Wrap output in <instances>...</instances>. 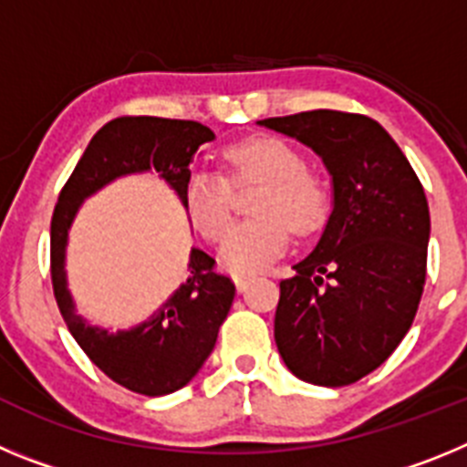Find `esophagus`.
I'll list each match as a JSON object with an SVG mask.
<instances>
[{"label": "esophagus", "mask_w": 467, "mask_h": 467, "mask_svg": "<svg viewBox=\"0 0 467 467\" xmlns=\"http://www.w3.org/2000/svg\"><path fill=\"white\" fill-rule=\"evenodd\" d=\"M234 283H236L238 292H245L247 283H250V275H234Z\"/></svg>", "instance_id": "1"}]
</instances>
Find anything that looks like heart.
Wrapping results in <instances>:
<instances>
[{"mask_svg": "<svg viewBox=\"0 0 467 467\" xmlns=\"http://www.w3.org/2000/svg\"><path fill=\"white\" fill-rule=\"evenodd\" d=\"M234 182H262L253 201L257 217L231 226L229 182L220 172L196 168L184 182V208L201 236L220 243V259L229 271L253 274L274 262L287 247L290 229L311 236L329 214V193L295 147L285 140L250 138L226 150Z\"/></svg>", "mask_w": 467, "mask_h": 467, "instance_id": "heart-1", "label": "heart"}]
</instances>
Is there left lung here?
Here are the masks:
<instances>
[{
    "label": "left lung",
    "instance_id": "8db88e82",
    "mask_svg": "<svg viewBox=\"0 0 467 467\" xmlns=\"http://www.w3.org/2000/svg\"><path fill=\"white\" fill-rule=\"evenodd\" d=\"M257 123L306 144L332 177L327 224L280 283L275 346L301 381L348 386L383 365L414 323L431 238L426 193L374 119L313 109Z\"/></svg>",
    "mask_w": 467,
    "mask_h": 467
}]
</instances>
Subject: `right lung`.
I'll use <instances>...</instances> for the list:
<instances>
[{"mask_svg":"<svg viewBox=\"0 0 467 467\" xmlns=\"http://www.w3.org/2000/svg\"><path fill=\"white\" fill-rule=\"evenodd\" d=\"M214 133L198 121L159 117H121L93 135L72 177L57 198L51 220V278L57 308L67 329L95 367L119 386L140 395H168L187 386L213 353L236 287L214 274V259L192 247L189 278L147 320L128 329L100 327L77 313L67 287V241L86 198L119 177L159 172V180L184 205V182L201 144Z\"/></svg>","mask_w":467,"mask_h":467,"instance_id":"obj_1","label":"right lung"}]
</instances>
